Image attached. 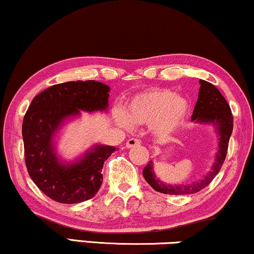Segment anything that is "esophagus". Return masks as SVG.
<instances>
[{"mask_svg":"<svg viewBox=\"0 0 254 254\" xmlns=\"http://www.w3.org/2000/svg\"><path fill=\"white\" fill-rule=\"evenodd\" d=\"M141 145V141H139L138 138H129L126 143V148L130 149V148H134V146H138Z\"/></svg>","mask_w":254,"mask_h":254,"instance_id":"esophagus-1","label":"esophagus"}]
</instances>
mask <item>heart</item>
Segmentation results:
<instances>
[{"instance_id":"1","label":"heart","mask_w":254,"mask_h":254,"mask_svg":"<svg viewBox=\"0 0 254 254\" xmlns=\"http://www.w3.org/2000/svg\"><path fill=\"white\" fill-rule=\"evenodd\" d=\"M189 112V103L185 97L168 89L146 90L130 101L128 110H118L116 119L125 129H133L134 124L150 125L153 133L166 137L183 124Z\"/></svg>"}]
</instances>
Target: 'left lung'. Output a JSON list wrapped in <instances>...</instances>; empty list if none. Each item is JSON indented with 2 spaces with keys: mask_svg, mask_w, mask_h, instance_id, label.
I'll list each match as a JSON object with an SVG mask.
<instances>
[{
  "mask_svg": "<svg viewBox=\"0 0 254 254\" xmlns=\"http://www.w3.org/2000/svg\"><path fill=\"white\" fill-rule=\"evenodd\" d=\"M199 94H198V100L194 105L191 120H196V123L200 124H213L215 126L219 134V150L216 152L215 163L208 174L200 181L191 183L188 186H171L163 183L157 179L152 170V161H149L143 170V176H144L145 181L158 192L175 194V196L196 193L212 182V180L221 170L223 161L226 159L229 138L233 133L234 126V118L231 115L230 106L215 86L205 80H199Z\"/></svg>",
  "mask_w": 254,
  "mask_h": 254,
  "instance_id": "8db88e82",
  "label": "left lung"
}]
</instances>
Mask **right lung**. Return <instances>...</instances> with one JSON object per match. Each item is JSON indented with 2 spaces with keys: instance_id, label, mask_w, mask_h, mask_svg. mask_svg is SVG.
I'll use <instances>...</instances> for the list:
<instances>
[{
  "instance_id": "right-lung-1",
  "label": "right lung",
  "mask_w": 254,
  "mask_h": 254,
  "mask_svg": "<svg viewBox=\"0 0 254 254\" xmlns=\"http://www.w3.org/2000/svg\"><path fill=\"white\" fill-rule=\"evenodd\" d=\"M109 91V86L95 80L69 81L54 84L33 98L23 120L25 163L33 182L53 200L81 203L101 188L103 165L115 146L95 145L78 161L63 164L55 152L53 137L80 110H106Z\"/></svg>"
}]
</instances>
